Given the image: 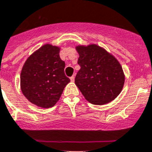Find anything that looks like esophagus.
Segmentation results:
<instances>
[{"label":"esophagus","instance_id":"1","mask_svg":"<svg viewBox=\"0 0 152 152\" xmlns=\"http://www.w3.org/2000/svg\"><path fill=\"white\" fill-rule=\"evenodd\" d=\"M75 75H73V76H71V81H75Z\"/></svg>","mask_w":152,"mask_h":152}]
</instances>
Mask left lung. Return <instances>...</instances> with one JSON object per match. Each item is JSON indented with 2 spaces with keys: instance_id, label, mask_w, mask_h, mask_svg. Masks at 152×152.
<instances>
[{
  "instance_id": "1",
  "label": "left lung",
  "mask_w": 152,
  "mask_h": 152,
  "mask_svg": "<svg viewBox=\"0 0 152 152\" xmlns=\"http://www.w3.org/2000/svg\"><path fill=\"white\" fill-rule=\"evenodd\" d=\"M76 50L81 69L75 82L85 99L94 105H104L116 99L125 80L119 61L97 45L78 46Z\"/></svg>"
}]
</instances>
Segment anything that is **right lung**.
I'll list each match as a JSON object with an SVG mask.
<instances>
[{
    "mask_svg": "<svg viewBox=\"0 0 152 152\" xmlns=\"http://www.w3.org/2000/svg\"><path fill=\"white\" fill-rule=\"evenodd\" d=\"M60 48L46 44L26 60L21 72V89L26 99L42 108L54 106L70 79Z\"/></svg>",
    "mask_w": 152,
    "mask_h": 152,
    "instance_id": "right-lung-1",
    "label": "right lung"
}]
</instances>
